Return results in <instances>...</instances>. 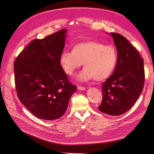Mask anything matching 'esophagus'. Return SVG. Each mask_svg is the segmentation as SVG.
Segmentation results:
<instances>
[{
  "mask_svg": "<svg viewBox=\"0 0 154 154\" xmlns=\"http://www.w3.org/2000/svg\"><path fill=\"white\" fill-rule=\"evenodd\" d=\"M77 88L79 91H85V88L84 87H82V86H78Z\"/></svg>",
  "mask_w": 154,
  "mask_h": 154,
  "instance_id": "obj_1",
  "label": "esophagus"
}]
</instances>
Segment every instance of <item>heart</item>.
Segmentation results:
<instances>
[{
    "instance_id": "obj_1",
    "label": "heart",
    "mask_w": 154,
    "mask_h": 154,
    "mask_svg": "<svg viewBox=\"0 0 154 154\" xmlns=\"http://www.w3.org/2000/svg\"><path fill=\"white\" fill-rule=\"evenodd\" d=\"M117 62V52L110 45L88 40L75 44L71 52L63 51L59 63L67 75H72L82 65L85 67L77 80L85 82L94 78L97 81L108 79L114 72Z\"/></svg>"
}]
</instances>
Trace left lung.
<instances>
[{
	"instance_id": "left-lung-1",
	"label": "left lung",
	"mask_w": 154,
	"mask_h": 154,
	"mask_svg": "<svg viewBox=\"0 0 154 154\" xmlns=\"http://www.w3.org/2000/svg\"><path fill=\"white\" fill-rule=\"evenodd\" d=\"M110 35L117 48V62L113 74L102 84L99 110L109 116H120L134 106L142 92L143 59L125 37L113 32Z\"/></svg>"
}]
</instances>
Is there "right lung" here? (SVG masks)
<instances>
[{
	"label": "right lung",
	"instance_id": "right-lung-1",
	"mask_svg": "<svg viewBox=\"0 0 154 154\" xmlns=\"http://www.w3.org/2000/svg\"><path fill=\"white\" fill-rule=\"evenodd\" d=\"M67 29L35 39L20 53L14 66L15 84L20 102L36 117L52 120L67 110L77 87L59 63Z\"/></svg>",
	"mask_w": 154,
	"mask_h": 154
}]
</instances>
